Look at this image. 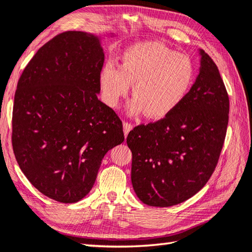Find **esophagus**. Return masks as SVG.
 I'll list each match as a JSON object with an SVG mask.
<instances>
[{
    "instance_id": "esophagus-1",
    "label": "esophagus",
    "mask_w": 252,
    "mask_h": 252,
    "mask_svg": "<svg viewBox=\"0 0 252 252\" xmlns=\"http://www.w3.org/2000/svg\"><path fill=\"white\" fill-rule=\"evenodd\" d=\"M132 129H133V126L131 125V123L126 122V121L123 122V132H125V136L126 137L127 135V133H129Z\"/></svg>"
}]
</instances>
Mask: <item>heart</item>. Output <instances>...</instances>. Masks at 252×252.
<instances>
[{"label": "heart", "mask_w": 252, "mask_h": 252, "mask_svg": "<svg viewBox=\"0 0 252 252\" xmlns=\"http://www.w3.org/2000/svg\"><path fill=\"white\" fill-rule=\"evenodd\" d=\"M194 78L191 59L158 41L133 44L123 52L120 66L107 63L99 75L102 100L116 108L133 83L132 113L161 119L184 100Z\"/></svg>", "instance_id": "1"}]
</instances>
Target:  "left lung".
I'll use <instances>...</instances> for the list:
<instances>
[{
	"mask_svg": "<svg viewBox=\"0 0 252 252\" xmlns=\"http://www.w3.org/2000/svg\"><path fill=\"white\" fill-rule=\"evenodd\" d=\"M200 73L176 109L130 131L131 180L150 206H172L199 192L219 162L228 125L229 98L219 68L200 50Z\"/></svg>",
	"mask_w": 252,
	"mask_h": 252,
	"instance_id": "1",
	"label": "left lung"
}]
</instances>
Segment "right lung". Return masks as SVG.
I'll return each instance as SVG.
<instances>
[{"label":"right lung","instance_id":"add662e5","mask_svg":"<svg viewBox=\"0 0 252 252\" xmlns=\"http://www.w3.org/2000/svg\"><path fill=\"white\" fill-rule=\"evenodd\" d=\"M103 61L97 36L65 32L39 49L17 83L15 157L34 188L62 203L88 194L103 156L125 141L120 118L97 97Z\"/></svg>","mask_w":252,"mask_h":252}]
</instances>
